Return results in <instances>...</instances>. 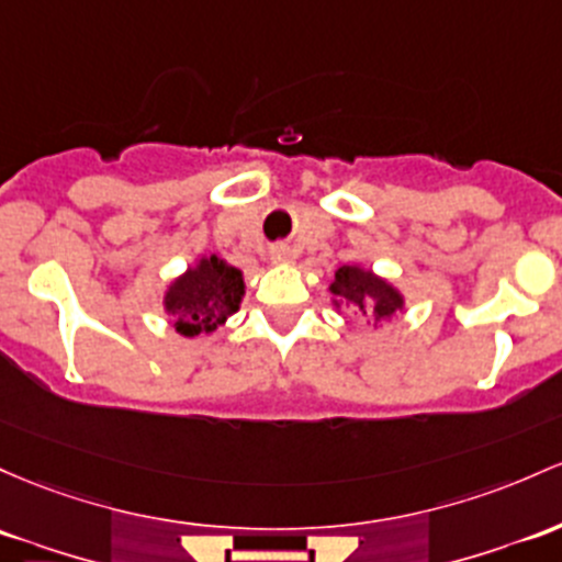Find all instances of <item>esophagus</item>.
I'll return each mask as SVG.
<instances>
[{"instance_id": "esophagus-1", "label": "esophagus", "mask_w": 562, "mask_h": 562, "mask_svg": "<svg viewBox=\"0 0 562 562\" xmlns=\"http://www.w3.org/2000/svg\"><path fill=\"white\" fill-rule=\"evenodd\" d=\"M271 252H274V258H277V261H285V258L291 256V250H288V248H282V245H280V248H274V250H271Z\"/></svg>"}]
</instances>
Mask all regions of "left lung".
Returning <instances> with one entry per match:
<instances>
[{
    "label": "left lung",
    "mask_w": 562,
    "mask_h": 562,
    "mask_svg": "<svg viewBox=\"0 0 562 562\" xmlns=\"http://www.w3.org/2000/svg\"><path fill=\"white\" fill-rule=\"evenodd\" d=\"M330 293L336 295V304L355 306L362 314H375V319L390 317L403 306V299L392 285H386L384 280H379L371 271L360 267L338 269Z\"/></svg>",
    "instance_id": "8db88e82"
}]
</instances>
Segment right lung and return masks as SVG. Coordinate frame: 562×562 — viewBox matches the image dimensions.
<instances>
[{"instance_id":"add662e5","label":"right lung","mask_w":562,"mask_h":562,"mask_svg":"<svg viewBox=\"0 0 562 562\" xmlns=\"http://www.w3.org/2000/svg\"><path fill=\"white\" fill-rule=\"evenodd\" d=\"M245 293L243 271L221 258H202L200 267L189 269L170 285L165 306L176 317V330L183 336L213 333L226 317L239 310Z\"/></svg>"}]
</instances>
